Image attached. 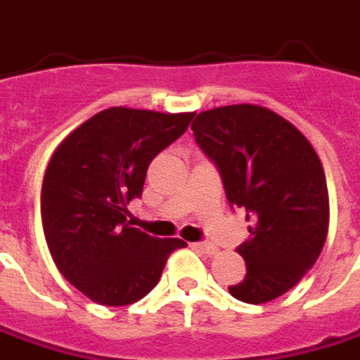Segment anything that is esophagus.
Returning a JSON list of instances; mask_svg holds the SVG:
<instances>
[{
	"label": "esophagus",
	"mask_w": 360,
	"mask_h": 360,
	"mask_svg": "<svg viewBox=\"0 0 360 360\" xmlns=\"http://www.w3.org/2000/svg\"><path fill=\"white\" fill-rule=\"evenodd\" d=\"M193 248L198 251H202V253H208V255H212L216 251V245L208 243V241H197V243H193Z\"/></svg>",
	"instance_id": "34e87169"
}]
</instances>
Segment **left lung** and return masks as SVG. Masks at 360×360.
<instances>
[{"instance_id":"obj_1","label":"left lung","mask_w":360,"mask_h":360,"mask_svg":"<svg viewBox=\"0 0 360 360\" xmlns=\"http://www.w3.org/2000/svg\"><path fill=\"white\" fill-rule=\"evenodd\" d=\"M198 148L220 173L226 198L245 210L250 240L238 245L248 273L228 290L248 304L288 292L326 243L329 200L320 158L302 132L257 105L198 112Z\"/></svg>"}]
</instances>
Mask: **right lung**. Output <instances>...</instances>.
I'll return each mask as SVG.
<instances>
[{
	"instance_id": "right-lung-1",
	"label": "right lung",
	"mask_w": 360,
	"mask_h": 360,
	"mask_svg": "<svg viewBox=\"0 0 360 360\" xmlns=\"http://www.w3.org/2000/svg\"><path fill=\"white\" fill-rule=\"evenodd\" d=\"M195 112L112 107L85 120L58 146L42 181L40 214L60 273L93 302L127 306L150 292L169 253L187 243L160 240L127 222L146 172Z\"/></svg>"
}]
</instances>
